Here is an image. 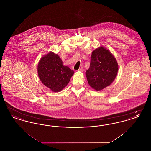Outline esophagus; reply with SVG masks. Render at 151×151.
I'll return each mask as SVG.
<instances>
[{
	"label": "esophagus",
	"mask_w": 151,
	"mask_h": 151,
	"mask_svg": "<svg viewBox=\"0 0 151 151\" xmlns=\"http://www.w3.org/2000/svg\"><path fill=\"white\" fill-rule=\"evenodd\" d=\"M78 71H80V72H83V71H84V68H83V67H81V68H80Z\"/></svg>",
	"instance_id": "1"
}]
</instances>
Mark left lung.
Listing matches in <instances>:
<instances>
[{"instance_id":"obj_1","label":"left lung","mask_w":151,"mask_h":151,"mask_svg":"<svg viewBox=\"0 0 151 151\" xmlns=\"http://www.w3.org/2000/svg\"><path fill=\"white\" fill-rule=\"evenodd\" d=\"M118 71V65L115 58L101 46L92 51L90 67L86 74L89 85L100 91L114 81Z\"/></svg>"}]
</instances>
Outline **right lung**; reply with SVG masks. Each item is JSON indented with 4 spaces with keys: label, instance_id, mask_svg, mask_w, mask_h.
<instances>
[{
    "label": "right lung",
    "instance_id": "right-lung-1",
    "mask_svg": "<svg viewBox=\"0 0 151 151\" xmlns=\"http://www.w3.org/2000/svg\"><path fill=\"white\" fill-rule=\"evenodd\" d=\"M37 72L43 85L54 92L63 89L74 73L68 67L63 65L57 54L52 51L41 58L38 64Z\"/></svg>",
    "mask_w": 151,
    "mask_h": 151
}]
</instances>
